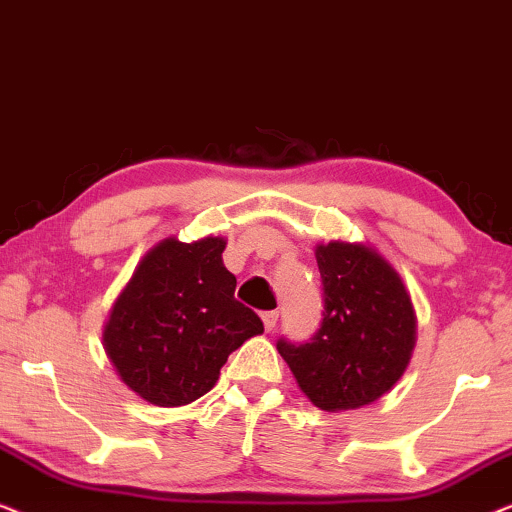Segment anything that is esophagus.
<instances>
[{
	"label": "esophagus",
	"mask_w": 512,
	"mask_h": 512,
	"mask_svg": "<svg viewBox=\"0 0 512 512\" xmlns=\"http://www.w3.org/2000/svg\"><path fill=\"white\" fill-rule=\"evenodd\" d=\"M261 319H263V326H265V331H275V326H277V319H279V312H263L261 314Z\"/></svg>",
	"instance_id": "esophagus-1"
}]
</instances>
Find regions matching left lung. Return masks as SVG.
I'll return each instance as SVG.
<instances>
[{
  "mask_svg": "<svg viewBox=\"0 0 512 512\" xmlns=\"http://www.w3.org/2000/svg\"><path fill=\"white\" fill-rule=\"evenodd\" d=\"M324 319L310 342L279 340L277 352L312 405L326 412L375 403L401 380L417 317L401 275L363 242L317 244Z\"/></svg>",
  "mask_w": 512,
  "mask_h": 512,
  "instance_id": "obj_1",
  "label": "left lung"
}]
</instances>
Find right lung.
I'll use <instances>...</instances> for the list:
<instances>
[{
    "instance_id": "add662e5",
    "label": "right lung",
    "mask_w": 512,
    "mask_h": 512,
    "mask_svg": "<svg viewBox=\"0 0 512 512\" xmlns=\"http://www.w3.org/2000/svg\"><path fill=\"white\" fill-rule=\"evenodd\" d=\"M226 237H165L132 272L102 331V345L125 387L151 405L179 408L205 396L228 354L263 321L235 300L237 279L223 265Z\"/></svg>"
}]
</instances>
